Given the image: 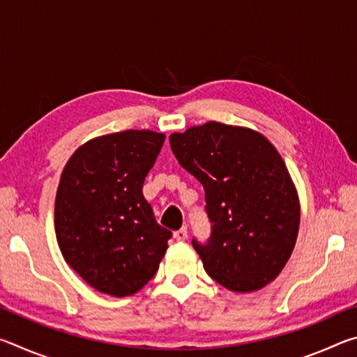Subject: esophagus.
<instances>
[{
	"mask_svg": "<svg viewBox=\"0 0 357 357\" xmlns=\"http://www.w3.org/2000/svg\"><path fill=\"white\" fill-rule=\"evenodd\" d=\"M173 236L176 241H185L187 239V228L183 227L181 229H176V231L173 233Z\"/></svg>",
	"mask_w": 357,
	"mask_h": 357,
	"instance_id": "1",
	"label": "esophagus"
}]
</instances>
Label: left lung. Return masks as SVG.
I'll list each match as a JSON object with an SVG mask.
<instances>
[{
  "mask_svg": "<svg viewBox=\"0 0 357 357\" xmlns=\"http://www.w3.org/2000/svg\"><path fill=\"white\" fill-rule=\"evenodd\" d=\"M179 165L203 184L211 236L192 239L203 268L222 287L268 285L291 257L299 197L274 144L257 130L211 121L170 135Z\"/></svg>",
  "mask_w": 357,
  "mask_h": 357,
  "instance_id": "1",
  "label": "left lung"
}]
</instances>
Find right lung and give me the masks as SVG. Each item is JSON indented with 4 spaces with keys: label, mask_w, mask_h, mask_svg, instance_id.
I'll use <instances>...</instances> for the list:
<instances>
[{
    "label": "right lung",
    "mask_w": 357,
    "mask_h": 357,
    "mask_svg": "<svg viewBox=\"0 0 357 357\" xmlns=\"http://www.w3.org/2000/svg\"><path fill=\"white\" fill-rule=\"evenodd\" d=\"M164 134L124 130L82 144L66 164L55 200L59 250L100 293L124 298L159 269L172 231L143 197Z\"/></svg>",
    "instance_id": "1"
}]
</instances>
